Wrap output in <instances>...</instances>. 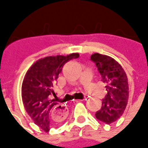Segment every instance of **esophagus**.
Wrapping results in <instances>:
<instances>
[{
    "label": "esophagus",
    "mask_w": 148,
    "mask_h": 148,
    "mask_svg": "<svg viewBox=\"0 0 148 148\" xmlns=\"http://www.w3.org/2000/svg\"><path fill=\"white\" fill-rule=\"evenodd\" d=\"M82 100H77L76 101H81ZM54 114L56 116V118L60 119V120H64L68 115L67 109L62 105H57L55 107L54 109Z\"/></svg>",
    "instance_id": "obj_1"
}]
</instances>
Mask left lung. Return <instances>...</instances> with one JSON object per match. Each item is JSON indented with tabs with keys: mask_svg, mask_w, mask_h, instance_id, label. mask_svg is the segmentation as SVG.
<instances>
[{
	"mask_svg": "<svg viewBox=\"0 0 148 148\" xmlns=\"http://www.w3.org/2000/svg\"><path fill=\"white\" fill-rule=\"evenodd\" d=\"M90 60L96 64L107 90L102 106L95 116L100 121L112 124L121 117L127 106L129 93L127 75L121 65L110 56L95 53Z\"/></svg>",
	"mask_w": 148,
	"mask_h": 148,
	"instance_id": "left-lung-1",
	"label": "left lung"
}]
</instances>
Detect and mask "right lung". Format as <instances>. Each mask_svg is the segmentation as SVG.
Instances as JSON below:
<instances>
[{
    "mask_svg": "<svg viewBox=\"0 0 148 148\" xmlns=\"http://www.w3.org/2000/svg\"><path fill=\"white\" fill-rule=\"evenodd\" d=\"M78 57L79 54L72 53L66 56L56 55L40 58L24 76L21 95L25 110L34 123L46 132L52 124L62 121L54 114L55 107L58 105L55 99H51L52 94H55L54 85L65 63Z\"/></svg>",
    "mask_w": 148,
    "mask_h": 148,
    "instance_id": "obj_1",
    "label": "right lung"
}]
</instances>
